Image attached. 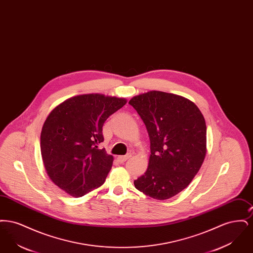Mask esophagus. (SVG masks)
Here are the masks:
<instances>
[{
    "mask_svg": "<svg viewBox=\"0 0 253 253\" xmlns=\"http://www.w3.org/2000/svg\"><path fill=\"white\" fill-rule=\"evenodd\" d=\"M131 157H132L131 154H129V155H127V156H124V157H118V161H119L120 163H123V162H125L126 160H128L129 158H131Z\"/></svg>",
    "mask_w": 253,
    "mask_h": 253,
    "instance_id": "esophagus-1",
    "label": "esophagus"
}]
</instances>
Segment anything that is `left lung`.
Wrapping results in <instances>:
<instances>
[{
  "label": "left lung",
  "mask_w": 253,
  "mask_h": 253,
  "mask_svg": "<svg viewBox=\"0 0 253 253\" xmlns=\"http://www.w3.org/2000/svg\"><path fill=\"white\" fill-rule=\"evenodd\" d=\"M144 122L151 155L134 187L157 200L186 189L201 168L207 153V127L199 108L184 96L149 91L129 101Z\"/></svg>",
  "instance_id": "obj_1"
}]
</instances>
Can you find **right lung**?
I'll return each instance as SVG.
<instances>
[{
  "instance_id": "1",
  "label": "right lung",
  "mask_w": 253,
  "mask_h": 253,
  "mask_svg": "<svg viewBox=\"0 0 253 253\" xmlns=\"http://www.w3.org/2000/svg\"><path fill=\"white\" fill-rule=\"evenodd\" d=\"M127 103L124 97L84 94L49 113L41 132V154L50 179L73 197L100 187L114 157L98 149L105 121Z\"/></svg>"
}]
</instances>
